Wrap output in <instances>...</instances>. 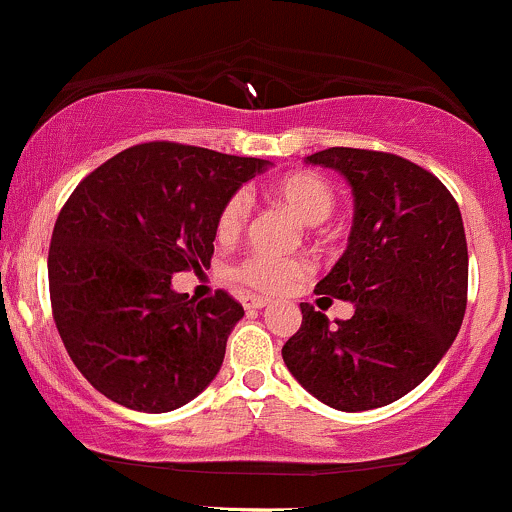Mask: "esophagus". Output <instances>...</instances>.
Here are the masks:
<instances>
[{"mask_svg": "<svg viewBox=\"0 0 512 512\" xmlns=\"http://www.w3.org/2000/svg\"><path fill=\"white\" fill-rule=\"evenodd\" d=\"M269 305V298L264 296H243V308L245 310H262Z\"/></svg>", "mask_w": 512, "mask_h": 512, "instance_id": "34e87169", "label": "esophagus"}]
</instances>
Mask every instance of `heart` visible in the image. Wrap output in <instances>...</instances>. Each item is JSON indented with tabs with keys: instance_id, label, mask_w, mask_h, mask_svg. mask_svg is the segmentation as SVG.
I'll list each match as a JSON object with an SVG mask.
<instances>
[{
	"instance_id": "1",
	"label": "heart",
	"mask_w": 512,
	"mask_h": 512,
	"mask_svg": "<svg viewBox=\"0 0 512 512\" xmlns=\"http://www.w3.org/2000/svg\"><path fill=\"white\" fill-rule=\"evenodd\" d=\"M274 195L284 204L286 209L296 216L305 226H317V223L330 219L334 211V192L330 182L322 180L315 173H291L286 178L276 182ZM250 199L245 192H236L226 204H223L219 214V236L221 238H236L248 219ZM305 274V264L301 260H289V257H274V255H252L243 260L233 269V276L243 284L252 286L257 291H281L291 284V281L301 279Z\"/></svg>"
}]
</instances>
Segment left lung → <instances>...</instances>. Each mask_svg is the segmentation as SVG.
I'll list each match as a JSON object with an SVG mask.
<instances>
[{"mask_svg": "<svg viewBox=\"0 0 512 512\" xmlns=\"http://www.w3.org/2000/svg\"><path fill=\"white\" fill-rule=\"evenodd\" d=\"M354 195L349 245L315 293L354 303L330 325L301 303L303 322L281 349L310 395L339 411L397 402L448 354L467 308V238L448 187L416 163L366 149L317 151Z\"/></svg>", "mask_w": 512, "mask_h": 512, "instance_id": "left-lung-1", "label": "left lung"}]
</instances>
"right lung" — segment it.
<instances>
[{
    "label": "right lung",
    "instance_id": "add662e5",
    "mask_svg": "<svg viewBox=\"0 0 512 512\" xmlns=\"http://www.w3.org/2000/svg\"><path fill=\"white\" fill-rule=\"evenodd\" d=\"M272 163L137 144L76 185L50 240V301L74 366L127 409L163 414L221 370L243 305L195 301L173 274L209 267L223 204Z\"/></svg>",
    "mask_w": 512,
    "mask_h": 512
}]
</instances>
